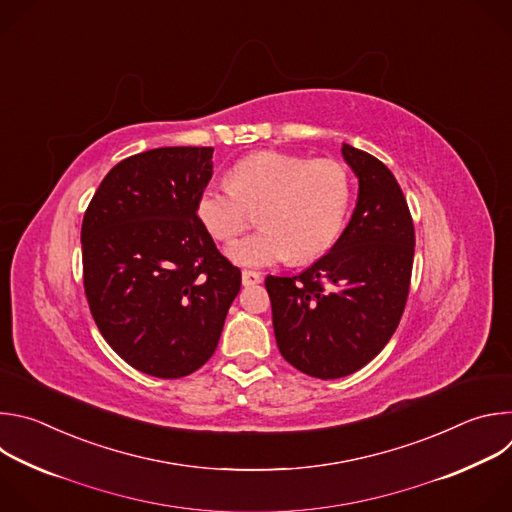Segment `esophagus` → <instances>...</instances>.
<instances>
[{"label":"esophagus","instance_id":"esophagus-1","mask_svg":"<svg viewBox=\"0 0 512 512\" xmlns=\"http://www.w3.org/2000/svg\"><path fill=\"white\" fill-rule=\"evenodd\" d=\"M241 279H243V285H255V283H261V273L251 271V269H243Z\"/></svg>","mask_w":512,"mask_h":512}]
</instances>
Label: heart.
Instances as JSON below:
<instances>
[{
  "label": "heart",
  "instance_id": "1",
  "mask_svg": "<svg viewBox=\"0 0 512 512\" xmlns=\"http://www.w3.org/2000/svg\"><path fill=\"white\" fill-rule=\"evenodd\" d=\"M229 184H206L196 198V216L206 233L223 243L237 239L257 210L261 231L227 249L233 263L269 267L285 259L308 263L338 239L350 202L346 170L332 160L257 152L239 160Z\"/></svg>",
  "mask_w": 512,
  "mask_h": 512
}]
</instances>
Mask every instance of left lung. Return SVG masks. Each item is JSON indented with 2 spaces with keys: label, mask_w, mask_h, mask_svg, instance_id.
I'll use <instances>...</instances> for the list:
<instances>
[{
  "label": "left lung",
  "mask_w": 512,
  "mask_h": 512,
  "mask_svg": "<svg viewBox=\"0 0 512 512\" xmlns=\"http://www.w3.org/2000/svg\"><path fill=\"white\" fill-rule=\"evenodd\" d=\"M358 178L350 223L314 265L294 277L267 275L281 356L316 379H340L371 362L405 310L415 231L393 172L342 143Z\"/></svg>",
  "instance_id": "8db88e82"
}]
</instances>
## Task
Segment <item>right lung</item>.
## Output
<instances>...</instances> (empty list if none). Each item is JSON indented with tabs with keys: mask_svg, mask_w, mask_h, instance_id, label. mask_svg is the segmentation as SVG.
<instances>
[{
	"mask_svg": "<svg viewBox=\"0 0 512 512\" xmlns=\"http://www.w3.org/2000/svg\"><path fill=\"white\" fill-rule=\"evenodd\" d=\"M214 148H158L119 162L81 229L95 324L133 369L180 379L212 356L241 271L196 216Z\"/></svg>",
	"mask_w": 512,
	"mask_h": 512,
	"instance_id": "1",
	"label": "right lung"
}]
</instances>
